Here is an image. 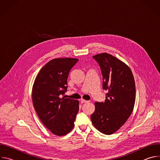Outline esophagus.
I'll list each match as a JSON object with an SVG mask.
<instances>
[{"label":"esophagus","instance_id":"34e87169","mask_svg":"<svg viewBox=\"0 0 160 160\" xmlns=\"http://www.w3.org/2000/svg\"><path fill=\"white\" fill-rule=\"evenodd\" d=\"M80 102H81V103H83V102H88V101H87V100H85V99H82L80 100Z\"/></svg>","mask_w":160,"mask_h":160}]
</instances>
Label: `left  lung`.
Instances as JSON below:
<instances>
[{
  "label": "left lung",
  "instance_id": "obj_1",
  "mask_svg": "<svg viewBox=\"0 0 160 160\" xmlns=\"http://www.w3.org/2000/svg\"><path fill=\"white\" fill-rule=\"evenodd\" d=\"M99 64L102 75V88L107 90L106 99L96 102V109L90 116L96 129L111 135L126 122L133 111L135 100V85L129 67L107 53L93 56Z\"/></svg>",
  "mask_w": 160,
  "mask_h": 160
}]
</instances>
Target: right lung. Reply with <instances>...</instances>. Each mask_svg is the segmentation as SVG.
<instances>
[{"instance_id":"right-lung-1","label":"right lung","mask_w":160,"mask_h":160,"mask_svg":"<svg viewBox=\"0 0 160 160\" xmlns=\"http://www.w3.org/2000/svg\"><path fill=\"white\" fill-rule=\"evenodd\" d=\"M75 58H56L45 64L37 75L32 90L34 108L42 123L52 133L70 132L79 110L77 100L66 98L69 72L78 62Z\"/></svg>"}]
</instances>
